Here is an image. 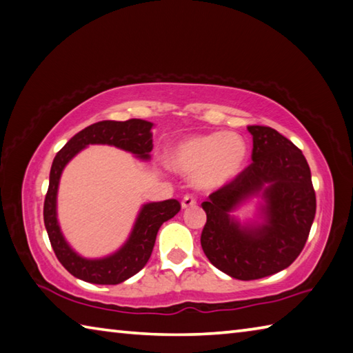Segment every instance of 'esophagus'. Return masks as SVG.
<instances>
[{"instance_id":"1","label":"esophagus","mask_w":353,"mask_h":353,"mask_svg":"<svg viewBox=\"0 0 353 353\" xmlns=\"http://www.w3.org/2000/svg\"><path fill=\"white\" fill-rule=\"evenodd\" d=\"M194 205H196V199L193 196H190V194L183 196L182 208H190V207H194Z\"/></svg>"}]
</instances>
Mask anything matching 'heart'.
I'll list each match as a JSON object with an SVG mask.
<instances>
[{
    "label": "heart",
    "instance_id": "obj_1",
    "mask_svg": "<svg viewBox=\"0 0 353 353\" xmlns=\"http://www.w3.org/2000/svg\"><path fill=\"white\" fill-rule=\"evenodd\" d=\"M248 160V143L238 132L193 134L171 146L166 163L191 176L201 190H217L233 182Z\"/></svg>",
    "mask_w": 353,
    "mask_h": 353
}]
</instances>
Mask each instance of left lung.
<instances>
[{"label":"left lung","mask_w":353,"mask_h":353,"mask_svg":"<svg viewBox=\"0 0 353 353\" xmlns=\"http://www.w3.org/2000/svg\"><path fill=\"white\" fill-rule=\"evenodd\" d=\"M253 163L210 194L201 245L216 268L252 281L284 270L303 252L316 213V197L303 151L268 126H248ZM261 196V222L242 224L232 213Z\"/></svg>","instance_id":"left-lung-1"}]
</instances>
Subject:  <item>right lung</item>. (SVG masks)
<instances>
[{
  "mask_svg": "<svg viewBox=\"0 0 353 353\" xmlns=\"http://www.w3.org/2000/svg\"><path fill=\"white\" fill-rule=\"evenodd\" d=\"M152 125L142 119H131L126 121L103 120L85 128L69 140L50 166L49 188L44 199V227L57 258L66 270L75 278L91 284L115 285L130 279L146 265L156 243V236L162 223L174 217L181 203L176 199L162 202H150L142 205L134 222L130 238L117 252L105 258H83L69 245L61 233L59 217H57V194L61 172L65 166L81 150L89 145H111L115 148L131 152L140 160H150L152 150Z\"/></svg>",
  "mask_w": 353,
  "mask_h": 353,
  "instance_id": "obj_1",
  "label": "right lung"
}]
</instances>
